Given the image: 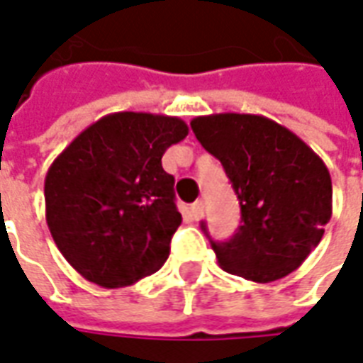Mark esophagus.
<instances>
[{
  "mask_svg": "<svg viewBox=\"0 0 363 363\" xmlns=\"http://www.w3.org/2000/svg\"><path fill=\"white\" fill-rule=\"evenodd\" d=\"M190 216H192L194 220H200V218L204 216V202H202V200H196L194 204L190 206Z\"/></svg>",
  "mask_w": 363,
  "mask_h": 363,
  "instance_id": "1",
  "label": "esophagus"
}]
</instances>
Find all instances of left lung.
I'll use <instances>...</instances> for the list:
<instances>
[{"label":"left lung","instance_id":"1","mask_svg":"<svg viewBox=\"0 0 363 363\" xmlns=\"http://www.w3.org/2000/svg\"><path fill=\"white\" fill-rule=\"evenodd\" d=\"M190 128L221 161L241 206L235 235L210 241L220 267L259 284L301 267L333 213V182L323 159L288 128L259 114L198 116Z\"/></svg>","mask_w":363,"mask_h":363}]
</instances>
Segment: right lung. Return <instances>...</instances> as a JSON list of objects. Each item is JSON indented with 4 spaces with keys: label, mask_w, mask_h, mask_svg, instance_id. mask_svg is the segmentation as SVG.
Here are the masks:
<instances>
[{
    "label": "right lung",
    "mask_w": 363,
    "mask_h": 363,
    "mask_svg": "<svg viewBox=\"0 0 363 363\" xmlns=\"http://www.w3.org/2000/svg\"><path fill=\"white\" fill-rule=\"evenodd\" d=\"M189 134L181 118L114 112L91 124L52 163L44 181L46 223L60 252L85 280L122 288L157 272L182 216L169 145Z\"/></svg>",
    "instance_id": "add662e5"
}]
</instances>
